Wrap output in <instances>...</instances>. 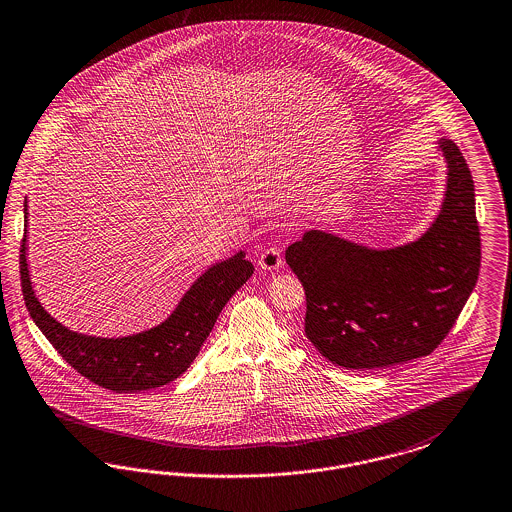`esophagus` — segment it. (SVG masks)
<instances>
[{
	"label": "esophagus",
	"mask_w": 512,
	"mask_h": 512,
	"mask_svg": "<svg viewBox=\"0 0 512 512\" xmlns=\"http://www.w3.org/2000/svg\"><path fill=\"white\" fill-rule=\"evenodd\" d=\"M282 263H284L282 251H280V247L274 246L263 249V253L259 255V261H257V265L265 270H276L282 266Z\"/></svg>",
	"instance_id": "obj_1"
}]
</instances>
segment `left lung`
Returning a JSON list of instances; mask_svg holds the SVG:
<instances>
[{
  "instance_id": "1",
  "label": "left lung",
  "mask_w": 512,
  "mask_h": 512,
  "mask_svg": "<svg viewBox=\"0 0 512 512\" xmlns=\"http://www.w3.org/2000/svg\"><path fill=\"white\" fill-rule=\"evenodd\" d=\"M448 190L427 234L409 246L373 251L308 230L286 249L305 287V333L329 362L389 368L427 356L453 328L480 272V228L471 169L442 139Z\"/></svg>"
}]
</instances>
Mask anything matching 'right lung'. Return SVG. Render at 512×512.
<instances>
[{
    "instance_id": "add662e5",
    "label": "right lung",
    "mask_w": 512,
    "mask_h": 512,
    "mask_svg": "<svg viewBox=\"0 0 512 512\" xmlns=\"http://www.w3.org/2000/svg\"><path fill=\"white\" fill-rule=\"evenodd\" d=\"M19 266L22 297L41 333L68 366L112 392L158 389L183 375L198 356L228 299L253 274V265L240 251L200 276L175 312L158 328L123 339H99L62 328L43 310L28 278L26 234Z\"/></svg>"
}]
</instances>
